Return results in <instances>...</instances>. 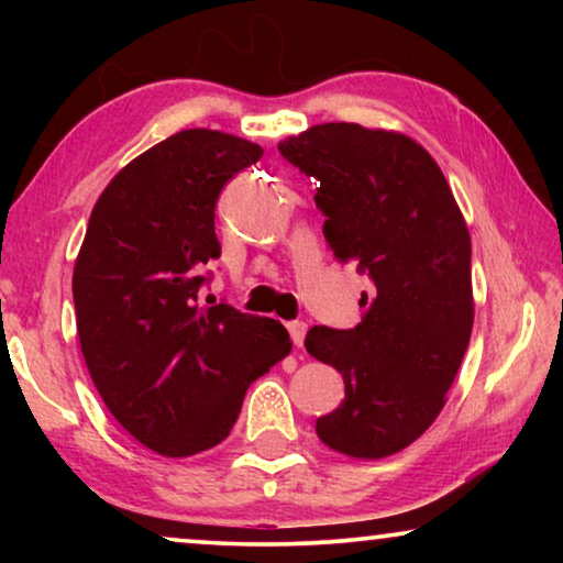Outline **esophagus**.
<instances>
[{
  "label": "esophagus",
  "instance_id": "1",
  "mask_svg": "<svg viewBox=\"0 0 563 563\" xmlns=\"http://www.w3.org/2000/svg\"><path fill=\"white\" fill-rule=\"evenodd\" d=\"M289 335H291V343L297 345V349H302V343H305V335H307V325L302 320H295V322H289Z\"/></svg>",
  "mask_w": 563,
  "mask_h": 563
}]
</instances>
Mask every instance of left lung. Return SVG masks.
<instances>
[{
    "instance_id": "left-lung-1",
    "label": "left lung",
    "mask_w": 563,
    "mask_h": 563,
    "mask_svg": "<svg viewBox=\"0 0 563 563\" xmlns=\"http://www.w3.org/2000/svg\"><path fill=\"white\" fill-rule=\"evenodd\" d=\"M320 181L314 205L338 261L374 289L351 330L314 325L305 349L343 374L338 410L314 422L328 449L384 459L433 426L474 325L472 238L433 156L395 130L325 122L279 143Z\"/></svg>"
}]
</instances>
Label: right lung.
I'll return each mask as SVG.
<instances>
[{
  "mask_svg": "<svg viewBox=\"0 0 563 563\" xmlns=\"http://www.w3.org/2000/svg\"><path fill=\"white\" fill-rule=\"evenodd\" d=\"M264 148L220 130H181L130 161L91 210L74 266L76 330L107 410L168 459L225 441L245 389L287 356L279 320L199 305L220 258L214 205Z\"/></svg>",
  "mask_w": 563,
  "mask_h": 563,
  "instance_id": "obj_1",
  "label": "right lung"
}]
</instances>
